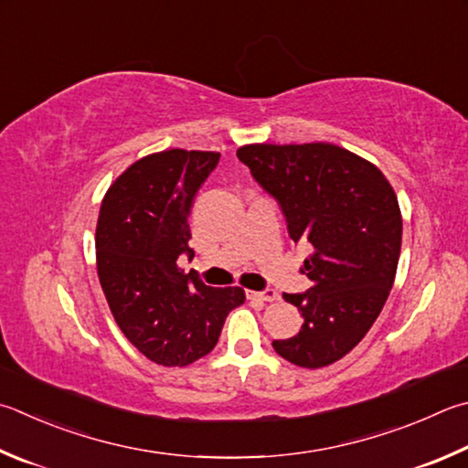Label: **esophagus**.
<instances>
[{"mask_svg": "<svg viewBox=\"0 0 468 468\" xmlns=\"http://www.w3.org/2000/svg\"><path fill=\"white\" fill-rule=\"evenodd\" d=\"M248 299L261 301V303H274V301H278V292L271 291V288H266V291H261V292L248 291Z\"/></svg>", "mask_w": 468, "mask_h": 468, "instance_id": "34e87169", "label": "esophagus"}]
</instances>
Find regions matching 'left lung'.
I'll return each instance as SVG.
<instances>
[{
    "label": "left lung",
    "mask_w": 468,
    "mask_h": 468,
    "mask_svg": "<svg viewBox=\"0 0 468 468\" xmlns=\"http://www.w3.org/2000/svg\"><path fill=\"white\" fill-rule=\"evenodd\" d=\"M237 157L278 200L291 239L313 248L301 268L313 286L284 294L303 327L271 346L296 367H329L368 334L393 288L403 233L397 194L375 164L331 143H256Z\"/></svg>",
    "instance_id": "8db88e82"
}]
</instances>
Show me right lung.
<instances>
[{"instance_id": "right-lung-1", "label": "right lung", "mask_w": 468, "mask_h": 468, "mask_svg": "<svg viewBox=\"0 0 468 468\" xmlns=\"http://www.w3.org/2000/svg\"><path fill=\"white\" fill-rule=\"evenodd\" d=\"M220 153L169 149L143 157L101 200L96 261L101 291L126 339L161 367H188L217 346L229 313L245 303L239 286L212 288L184 274L194 197Z\"/></svg>"}]
</instances>
